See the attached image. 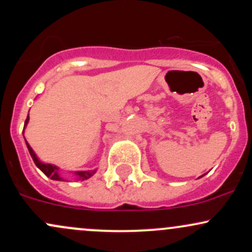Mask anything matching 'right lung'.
<instances>
[{
    "label": "right lung",
    "instance_id": "1",
    "mask_svg": "<svg viewBox=\"0 0 252 252\" xmlns=\"http://www.w3.org/2000/svg\"><path fill=\"white\" fill-rule=\"evenodd\" d=\"M28 120H30V115H28L27 118H26V121H25V126H26V124L28 123ZM24 129H25V128H24ZM26 144H27V148H28V150H30V154H31V156H32V158H33L34 163L36 164L37 168L41 170V172H42L43 174H45L46 176H48V178L53 179V180H62V178H60L59 174H58V168H57V167L53 166V164H50V163H42V162H40V161L37 160L36 155L34 154L33 149H32L30 144L27 143V141H26ZM94 170H92V172H90V170H89V172H77V175L79 176V179H82V180H85V179H89L90 176L94 174Z\"/></svg>",
    "mask_w": 252,
    "mask_h": 252
}]
</instances>
